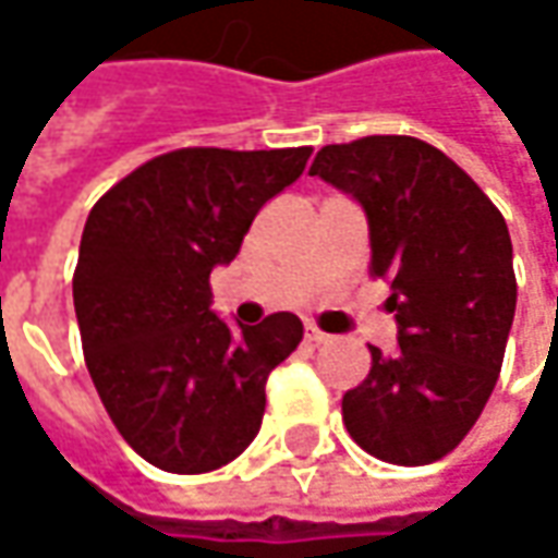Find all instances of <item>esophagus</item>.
<instances>
[{
    "label": "esophagus",
    "mask_w": 558,
    "mask_h": 558,
    "mask_svg": "<svg viewBox=\"0 0 558 558\" xmlns=\"http://www.w3.org/2000/svg\"><path fill=\"white\" fill-rule=\"evenodd\" d=\"M305 340H308V343H315V347H322V343L330 340V333H325L318 325H305Z\"/></svg>",
    "instance_id": "obj_1"
}]
</instances>
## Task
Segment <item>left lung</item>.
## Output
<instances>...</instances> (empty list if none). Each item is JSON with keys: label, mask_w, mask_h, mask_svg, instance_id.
<instances>
[{"label": "left lung", "mask_w": 558, "mask_h": 558, "mask_svg": "<svg viewBox=\"0 0 558 558\" xmlns=\"http://www.w3.org/2000/svg\"><path fill=\"white\" fill-rule=\"evenodd\" d=\"M308 174L352 193L372 231V278L390 280L393 352L343 397L350 437L390 465H430L465 440L494 393L515 318L506 218L418 136H362L318 149Z\"/></svg>", "instance_id": "left-lung-1"}]
</instances>
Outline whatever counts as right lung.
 Segmentation results:
<instances>
[{
	"label": "right lung",
	"instance_id": "obj_1",
	"mask_svg": "<svg viewBox=\"0 0 558 558\" xmlns=\"http://www.w3.org/2000/svg\"><path fill=\"white\" fill-rule=\"evenodd\" d=\"M312 146H186L99 196L74 268V312L96 393L149 465L206 474L253 444L265 384L303 340L275 312L231 330L208 303L258 208L303 174Z\"/></svg>",
	"mask_w": 558,
	"mask_h": 558
}]
</instances>
